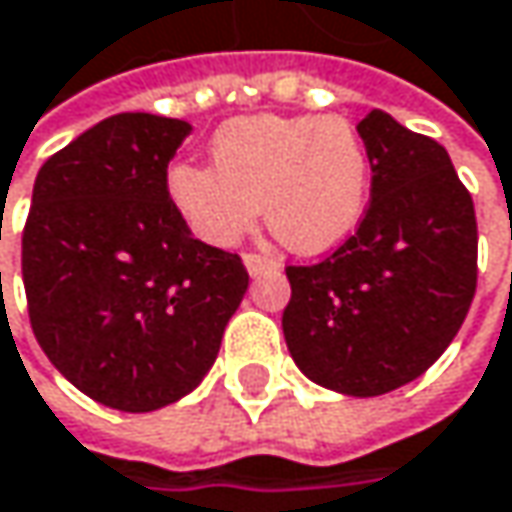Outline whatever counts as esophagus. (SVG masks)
<instances>
[{"instance_id":"34e87169","label":"esophagus","mask_w":512,"mask_h":512,"mask_svg":"<svg viewBox=\"0 0 512 512\" xmlns=\"http://www.w3.org/2000/svg\"><path fill=\"white\" fill-rule=\"evenodd\" d=\"M244 268H247L250 277H262V274H274L277 262L268 259V256H259V253H244Z\"/></svg>"}]
</instances>
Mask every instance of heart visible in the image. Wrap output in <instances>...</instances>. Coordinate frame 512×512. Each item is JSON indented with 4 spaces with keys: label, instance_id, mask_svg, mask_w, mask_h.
<instances>
[{
    "label": "heart",
    "instance_id": "obj_1",
    "mask_svg": "<svg viewBox=\"0 0 512 512\" xmlns=\"http://www.w3.org/2000/svg\"><path fill=\"white\" fill-rule=\"evenodd\" d=\"M212 164H176L170 197L197 238L235 247L259 218L294 253L339 247L371 194V156L348 117H238L212 138Z\"/></svg>",
    "mask_w": 512,
    "mask_h": 512
}]
</instances>
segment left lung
<instances>
[{
	"mask_svg": "<svg viewBox=\"0 0 512 512\" xmlns=\"http://www.w3.org/2000/svg\"><path fill=\"white\" fill-rule=\"evenodd\" d=\"M371 203L324 262L288 265L283 333L318 386L374 398L421 377L478 288L475 203L445 147L374 108L359 120Z\"/></svg>",
	"mask_w": 512,
	"mask_h": 512,
	"instance_id": "obj_1",
	"label": "left lung"
}]
</instances>
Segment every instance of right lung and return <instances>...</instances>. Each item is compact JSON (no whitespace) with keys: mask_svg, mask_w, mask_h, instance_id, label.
<instances>
[{"mask_svg":"<svg viewBox=\"0 0 512 512\" xmlns=\"http://www.w3.org/2000/svg\"><path fill=\"white\" fill-rule=\"evenodd\" d=\"M185 120L126 111L49 156L23 229L34 339L96 404L153 413L200 386L247 291L167 191Z\"/></svg>","mask_w":512,"mask_h":512,"instance_id":"obj_1","label":"right lung"}]
</instances>
